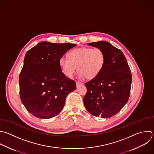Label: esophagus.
<instances>
[{
	"mask_svg": "<svg viewBox=\"0 0 154 154\" xmlns=\"http://www.w3.org/2000/svg\"><path fill=\"white\" fill-rule=\"evenodd\" d=\"M76 87H78V86L81 85H82V84L81 82H78V81H76Z\"/></svg>",
	"mask_w": 154,
	"mask_h": 154,
	"instance_id": "obj_1",
	"label": "esophagus"
}]
</instances>
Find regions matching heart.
I'll list each match as a JSON object with an SVG mask.
<instances>
[{"instance_id":"heart-1","label":"heart","mask_w":154,"mask_h":154,"mask_svg":"<svg viewBox=\"0 0 154 154\" xmlns=\"http://www.w3.org/2000/svg\"><path fill=\"white\" fill-rule=\"evenodd\" d=\"M67 56L68 58L61 57L59 64L64 75L68 78H71L77 69L80 78L94 79L105 64V53L99 48H77L70 51Z\"/></svg>"}]
</instances>
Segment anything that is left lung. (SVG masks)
<instances>
[{
  "label": "left lung",
  "instance_id": "left-lung-1",
  "mask_svg": "<svg viewBox=\"0 0 154 154\" xmlns=\"http://www.w3.org/2000/svg\"><path fill=\"white\" fill-rule=\"evenodd\" d=\"M105 53V64L100 73L85 84L84 97L87 110L94 116L108 118L119 112L127 103L132 75L123 52L107 42L88 43Z\"/></svg>",
  "mask_w": 154,
  "mask_h": 154
}]
</instances>
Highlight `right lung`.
<instances>
[{"label": "right lung", "mask_w": 154, "mask_h": 154, "mask_svg": "<svg viewBox=\"0 0 154 154\" xmlns=\"http://www.w3.org/2000/svg\"><path fill=\"white\" fill-rule=\"evenodd\" d=\"M42 42L29 50L19 76L20 96L27 111L36 117L51 119L62 111L76 83L62 72L59 60L76 46Z\"/></svg>", "instance_id": "add662e5"}]
</instances>
